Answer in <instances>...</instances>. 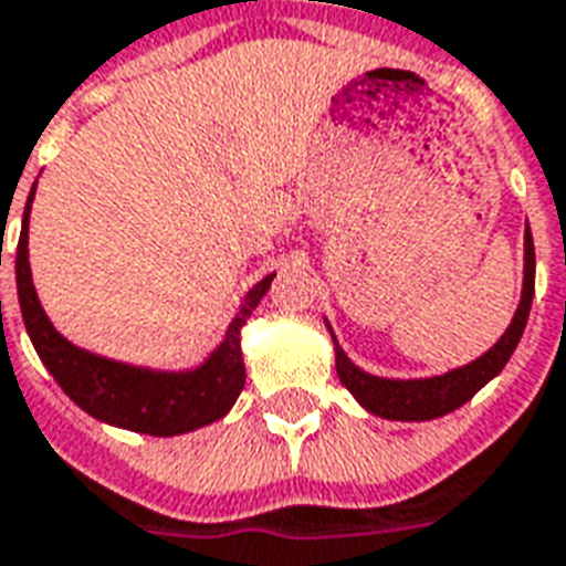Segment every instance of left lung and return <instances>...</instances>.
Instances as JSON below:
<instances>
[{"label":"left lung","instance_id":"8db88e82","mask_svg":"<svg viewBox=\"0 0 566 566\" xmlns=\"http://www.w3.org/2000/svg\"><path fill=\"white\" fill-rule=\"evenodd\" d=\"M534 263H537L534 261V240H531V230L525 228V275H522V296H518L516 315L504 329V336L497 338L483 357L471 359L468 366L450 368L443 375H432V378H378V375L363 371L357 363H350L333 336L338 380L350 389V396L368 413L384 417V420H438L443 413L462 408L464 401L474 399L489 380L501 375V368L506 366V359L513 357L518 338L525 333L531 300H534ZM326 329H329V324H326Z\"/></svg>","mask_w":566,"mask_h":566}]
</instances>
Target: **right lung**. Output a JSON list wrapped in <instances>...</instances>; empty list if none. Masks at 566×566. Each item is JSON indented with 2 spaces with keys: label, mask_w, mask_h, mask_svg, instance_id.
Segmentation results:
<instances>
[{
  "label": "right lung",
  "mask_w": 566,
  "mask_h": 566,
  "mask_svg": "<svg viewBox=\"0 0 566 566\" xmlns=\"http://www.w3.org/2000/svg\"><path fill=\"white\" fill-rule=\"evenodd\" d=\"M35 188L29 191L23 209V228L17 242L14 270L17 296L23 324L35 345V354L56 378L65 396L95 420L128 429V432L174 438L195 432L200 426L221 420L240 399L245 387V363H242V326L270 291L275 272L251 287L242 296L237 317L228 324V333L209 350L203 363L179 371L167 368L132 366L123 359L92 354L86 347L71 345L56 326L50 324L44 305L38 300L29 266V212H32Z\"/></svg>",
  "instance_id": "obj_1"
}]
</instances>
